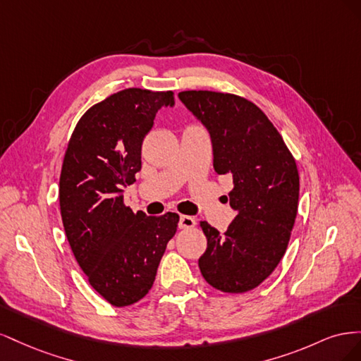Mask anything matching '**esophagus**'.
<instances>
[{"label": "esophagus", "mask_w": 361, "mask_h": 361, "mask_svg": "<svg viewBox=\"0 0 361 361\" xmlns=\"http://www.w3.org/2000/svg\"><path fill=\"white\" fill-rule=\"evenodd\" d=\"M195 226V220L188 215H180L179 218V227L180 228H192Z\"/></svg>", "instance_id": "obj_1"}]
</instances>
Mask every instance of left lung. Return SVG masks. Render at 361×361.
Masks as SVG:
<instances>
[{
	"label": "left lung",
	"instance_id": "1",
	"mask_svg": "<svg viewBox=\"0 0 361 361\" xmlns=\"http://www.w3.org/2000/svg\"><path fill=\"white\" fill-rule=\"evenodd\" d=\"M179 99L209 130L214 169L232 174L228 197L238 212L223 235L200 223L207 248L199 268L218 290L248 292L271 276L288 248L298 211L297 162L271 120L245 97L187 90Z\"/></svg>",
	"mask_w": 361,
	"mask_h": 361
}]
</instances>
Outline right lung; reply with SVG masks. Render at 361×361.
Segmentation results:
<instances>
[{
    "mask_svg": "<svg viewBox=\"0 0 361 361\" xmlns=\"http://www.w3.org/2000/svg\"><path fill=\"white\" fill-rule=\"evenodd\" d=\"M173 92L125 89L87 110L76 123L60 174V211L72 253L92 288L125 307L154 286L179 215L147 216L123 203L141 170V146Z\"/></svg>",
    "mask_w": 361,
    "mask_h": 361,
    "instance_id": "1",
    "label": "right lung"
}]
</instances>
